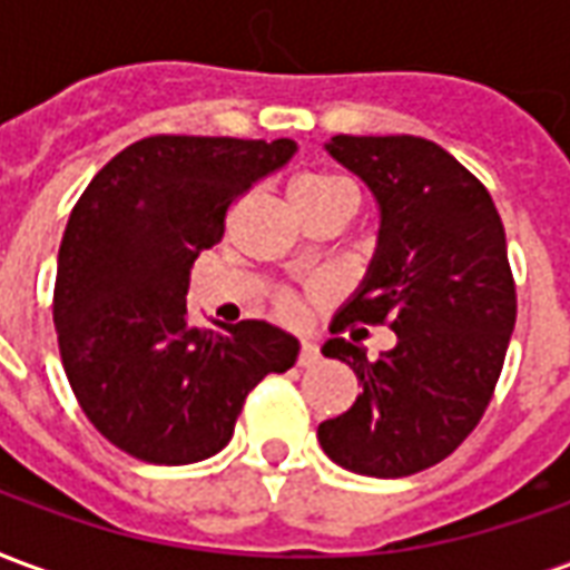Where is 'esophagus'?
I'll list each match as a JSON object with an SVG mask.
<instances>
[{
  "instance_id": "1",
  "label": "esophagus",
  "mask_w": 570,
  "mask_h": 570,
  "mask_svg": "<svg viewBox=\"0 0 570 570\" xmlns=\"http://www.w3.org/2000/svg\"><path fill=\"white\" fill-rule=\"evenodd\" d=\"M321 360V347L314 345V342H302V351H298V366H314Z\"/></svg>"
}]
</instances>
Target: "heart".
<instances>
[{
  "label": "heart",
  "instance_id": "obj_1",
  "mask_svg": "<svg viewBox=\"0 0 570 570\" xmlns=\"http://www.w3.org/2000/svg\"><path fill=\"white\" fill-rule=\"evenodd\" d=\"M338 191H354V186L333 174H305L293 183V200H317L338 195ZM357 195V191H354Z\"/></svg>",
  "mask_w": 570,
  "mask_h": 570
}]
</instances>
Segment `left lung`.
Segmentation results:
<instances>
[{"label": "left lung", "instance_id": "8db88e82", "mask_svg": "<svg viewBox=\"0 0 570 570\" xmlns=\"http://www.w3.org/2000/svg\"><path fill=\"white\" fill-rule=\"evenodd\" d=\"M326 151L366 183L382 223L366 277L323 345L363 391L317 440L351 473L412 476L466 440L501 375L515 326L503 223L485 186L436 142L338 134ZM384 320L397 345L379 361L337 338L347 322Z\"/></svg>", "mask_w": 570, "mask_h": 570}]
</instances>
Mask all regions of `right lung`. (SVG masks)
<instances>
[{
	"mask_svg": "<svg viewBox=\"0 0 570 570\" xmlns=\"http://www.w3.org/2000/svg\"><path fill=\"white\" fill-rule=\"evenodd\" d=\"M293 140L146 137L118 151L69 213L55 326L85 415L121 452L195 464L228 445L244 400L286 372L298 338L268 321L188 323V274L237 195L281 170Z\"/></svg>",
	"mask_w": 570,
	"mask_h": 570,
	"instance_id": "obj_1",
	"label": "right lung"
}]
</instances>
